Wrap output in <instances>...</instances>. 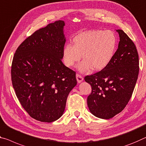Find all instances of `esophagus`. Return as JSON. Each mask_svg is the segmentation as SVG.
I'll return each instance as SVG.
<instances>
[{"label":"esophagus","instance_id":"esophagus-1","mask_svg":"<svg viewBox=\"0 0 146 146\" xmlns=\"http://www.w3.org/2000/svg\"><path fill=\"white\" fill-rule=\"evenodd\" d=\"M76 78H77L78 83H80L83 80V77L81 75H80L79 74H77V75H76Z\"/></svg>","mask_w":146,"mask_h":146}]
</instances>
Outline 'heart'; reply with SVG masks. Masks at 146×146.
<instances>
[{
	"label": "heart",
	"instance_id": "heart-1",
	"mask_svg": "<svg viewBox=\"0 0 146 146\" xmlns=\"http://www.w3.org/2000/svg\"><path fill=\"white\" fill-rule=\"evenodd\" d=\"M116 38L110 31H90L82 32L73 40V46L66 45L63 49L64 62L66 66L72 67L81 58L78 67L81 72L92 69L101 71L105 68L114 56Z\"/></svg>",
	"mask_w": 146,
	"mask_h": 146
}]
</instances>
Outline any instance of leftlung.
I'll return each mask as SVG.
<instances>
[{
	"label": "left lung",
	"instance_id": "obj_1",
	"mask_svg": "<svg viewBox=\"0 0 146 146\" xmlns=\"http://www.w3.org/2000/svg\"><path fill=\"white\" fill-rule=\"evenodd\" d=\"M118 48L109 64L84 77L92 86L87 104L90 112L101 119L112 118L124 109L130 100L139 73V59L135 43L122 30Z\"/></svg>",
	"mask_w": 146,
	"mask_h": 146
}]
</instances>
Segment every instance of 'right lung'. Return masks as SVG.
<instances>
[{
    "instance_id": "obj_1",
    "label": "right lung",
    "mask_w": 146,
    "mask_h": 146,
    "mask_svg": "<svg viewBox=\"0 0 146 146\" xmlns=\"http://www.w3.org/2000/svg\"><path fill=\"white\" fill-rule=\"evenodd\" d=\"M65 23L58 21L39 29L16 50L11 80L19 102L31 117L52 122L64 114L76 73L62 63Z\"/></svg>"
}]
</instances>
